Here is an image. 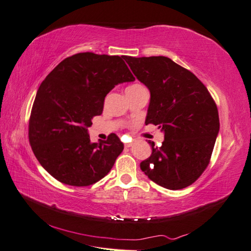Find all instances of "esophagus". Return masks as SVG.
<instances>
[{
    "mask_svg": "<svg viewBox=\"0 0 251 251\" xmlns=\"http://www.w3.org/2000/svg\"><path fill=\"white\" fill-rule=\"evenodd\" d=\"M132 146V142H128V143H125V148H130Z\"/></svg>",
    "mask_w": 251,
    "mask_h": 251,
    "instance_id": "esophagus-1",
    "label": "esophagus"
}]
</instances>
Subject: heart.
<instances>
[{
  "instance_id": "1",
  "label": "heart",
  "mask_w": 251,
  "mask_h": 251,
  "mask_svg": "<svg viewBox=\"0 0 251 251\" xmlns=\"http://www.w3.org/2000/svg\"><path fill=\"white\" fill-rule=\"evenodd\" d=\"M137 85H138V84H136V85H131V86H137Z\"/></svg>"
}]
</instances>
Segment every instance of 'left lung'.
Listing matches in <instances>:
<instances>
[{"label":"left lung","mask_w":251,"mask_h":251,"mask_svg":"<svg viewBox=\"0 0 251 251\" xmlns=\"http://www.w3.org/2000/svg\"><path fill=\"white\" fill-rule=\"evenodd\" d=\"M135 76L150 90L146 124L164 131L162 147L140 168L153 182L169 190L186 188L210 161L219 132V114L206 86L191 71L164 56L126 57Z\"/></svg>","instance_id":"left-lung-1"}]
</instances>
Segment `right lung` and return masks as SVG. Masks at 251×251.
Wrapping results in <instances>:
<instances>
[{"label":"right lung","instance_id":"right-lung-1","mask_svg":"<svg viewBox=\"0 0 251 251\" xmlns=\"http://www.w3.org/2000/svg\"><path fill=\"white\" fill-rule=\"evenodd\" d=\"M125 56L79 52L66 58L40 85L29 121V141L47 173L73 186L94 184L109 174L124 145L115 134L95 143L88 127L103 111L115 85L135 77Z\"/></svg>","mask_w":251,"mask_h":251}]
</instances>
